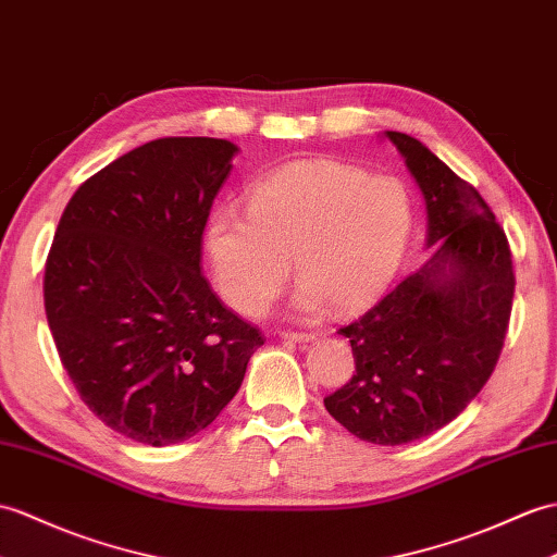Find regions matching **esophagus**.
Here are the masks:
<instances>
[{
  "label": "esophagus",
  "instance_id": "obj_1",
  "mask_svg": "<svg viewBox=\"0 0 557 557\" xmlns=\"http://www.w3.org/2000/svg\"><path fill=\"white\" fill-rule=\"evenodd\" d=\"M280 337L292 339V342H308V339H313L315 334L313 332H299V330H282Z\"/></svg>",
  "mask_w": 557,
  "mask_h": 557
}]
</instances>
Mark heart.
I'll return each mask as SVG.
<instances>
[{"label": "heart", "instance_id": "heart-1", "mask_svg": "<svg viewBox=\"0 0 557 557\" xmlns=\"http://www.w3.org/2000/svg\"><path fill=\"white\" fill-rule=\"evenodd\" d=\"M412 230V203L396 177L332 161L282 168L253 185L247 209L223 206L206 227L215 287L232 308L258 315L294 270L296 306L358 310L389 287Z\"/></svg>", "mask_w": 557, "mask_h": 557}]
</instances>
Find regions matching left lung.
I'll return each instance as SVG.
<instances>
[{"label": "left lung", "mask_w": 557, "mask_h": 557, "mask_svg": "<svg viewBox=\"0 0 557 557\" xmlns=\"http://www.w3.org/2000/svg\"><path fill=\"white\" fill-rule=\"evenodd\" d=\"M386 137L422 191L434 256L339 327L356 374L325 408L363 442L400 446L442 430L488 382L506 342L515 273L506 232L482 194L420 139Z\"/></svg>", "instance_id": "1"}]
</instances>
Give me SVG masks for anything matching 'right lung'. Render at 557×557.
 I'll return each mask as SVG.
<instances>
[{
	"mask_svg": "<svg viewBox=\"0 0 557 557\" xmlns=\"http://www.w3.org/2000/svg\"><path fill=\"white\" fill-rule=\"evenodd\" d=\"M235 153L213 137L147 141L85 180L59 220L45 265L51 337L85 406L133 442L206 430L263 344L201 275Z\"/></svg>",
	"mask_w": 557,
	"mask_h": 557,
	"instance_id": "1",
	"label": "right lung"
}]
</instances>
